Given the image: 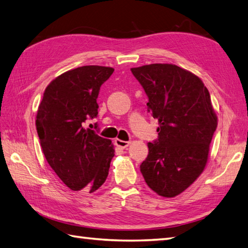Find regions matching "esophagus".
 I'll return each instance as SVG.
<instances>
[{
  "instance_id": "esophagus-1",
  "label": "esophagus",
  "mask_w": 248,
  "mask_h": 248,
  "mask_svg": "<svg viewBox=\"0 0 248 248\" xmlns=\"http://www.w3.org/2000/svg\"><path fill=\"white\" fill-rule=\"evenodd\" d=\"M115 144H116V146L117 147H119V148H121V149H124V148H127V147L131 144L130 141H125V140H115Z\"/></svg>"
}]
</instances>
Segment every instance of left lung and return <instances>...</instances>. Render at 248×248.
Returning a JSON list of instances; mask_svg holds the SVG:
<instances>
[{
	"label": "left lung",
	"mask_w": 248,
	"mask_h": 248,
	"mask_svg": "<svg viewBox=\"0 0 248 248\" xmlns=\"http://www.w3.org/2000/svg\"><path fill=\"white\" fill-rule=\"evenodd\" d=\"M159 120V138L148 143L140 171L152 191L171 198L202 175L208 162L217 116L207 87L191 71L172 64L131 68Z\"/></svg>",
	"instance_id": "1"
}]
</instances>
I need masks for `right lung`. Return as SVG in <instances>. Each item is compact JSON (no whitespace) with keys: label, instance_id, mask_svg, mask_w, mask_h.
I'll list each match as a JSON object with an SVG mask.
<instances>
[{"label":"right lung","instance_id":"add662e5","mask_svg":"<svg viewBox=\"0 0 248 248\" xmlns=\"http://www.w3.org/2000/svg\"><path fill=\"white\" fill-rule=\"evenodd\" d=\"M113 72L94 65L68 70L51 81L39 103L36 128L46 160L72 191L93 193L108 178L114 145L84 123L98 115L100 87Z\"/></svg>","mask_w":248,"mask_h":248}]
</instances>
